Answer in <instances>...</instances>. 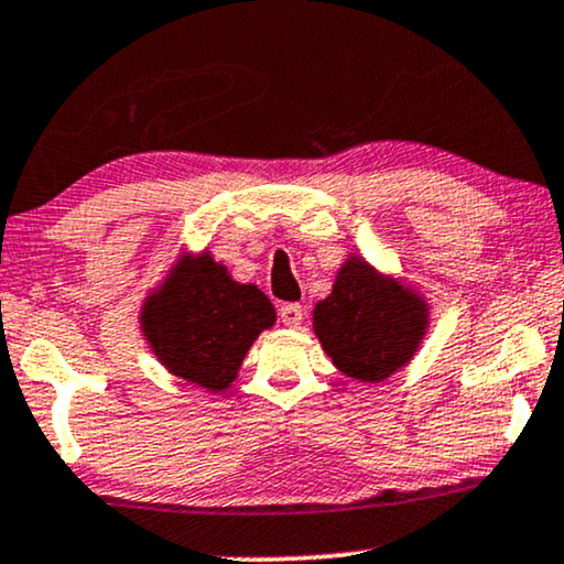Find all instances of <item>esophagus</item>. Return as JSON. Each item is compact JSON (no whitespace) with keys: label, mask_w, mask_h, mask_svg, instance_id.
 Returning a JSON list of instances; mask_svg holds the SVG:
<instances>
[{"label":"esophagus","mask_w":564,"mask_h":564,"mask_svg":"<svg viewBox=\"0 0 564 564\" xmlns=\"http://www.w3.org/2000/svg\"><path fill=\"white\" fill-rule=\"evenodd\" d=\"M278 317H281V323L286 327H299V325H302V319H304L302 304H294V302L283 304L281 310H278Z\"/></svg>","instance_id":"esophagus-1"}]
</instances>
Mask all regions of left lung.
I'll return each mask as SVG.
<instances>
[{
	"label": "left lung",
	"mask_w": 564,
	"mask_h": 564,
	"mask_svg": "<svg viewBox=\"0 0 564 564\" xmlns=\"http://www.w3.org/2000/svg\"><path fill=\"white\" fill-rule=\"evenodd\" d=\"M430 312L422 296L351 258L338 270L333 294L315 306V335L340 372L380 382L409 365L422 344Z\"/></svg>",
	"instance_id": "1"
}]
</instances>
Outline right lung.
<instances>
[{
    "instance_id": "1",
    "label": "right lung",
    "mask_w": 564,
    "mask_h": 564,
    "mask_svg": "<svg viewBox=\"0 0 564 564\" xmlns=\"http://www.w3.org/2000/svg\"><path fill=\"white\" fill-rule=\"evenodd\" d=\"M142 333L171 375L220 393L237 380L254 338L275 323L270 299L231 281L208 252L187 258L140 312Z\"/></svg>"
}]
</instances>
